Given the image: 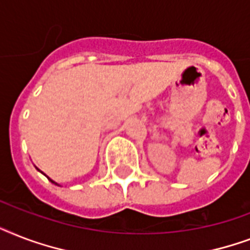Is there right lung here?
<instances>
[{
    "label": "right lung",
    "instance_id": "1",
    "mask_svg": "<svg viewBox=\"0 0 250 250\" xmlns=\"http://www.w3.org/2000/svg\"><path fill=\"white\" fill-rule=\"evenodd\" d=\"M49 179V180H50V182H52V183H54V184H57V183L56 182H53V180H52V179H50V178H48ZM57 186H58V184H57Z\"/></svg>",
    "mask_w": 250,
    "mask_h": 250
}]
</instances>
